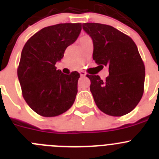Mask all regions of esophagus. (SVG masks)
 <instances>
[{"mask_svg": "<svg viewBox=\"0 0 159 159\" xmlns=\"http://www.w3.org/2000/svg\"><path fill=\"white\" fill-rule=\"evenodd\" d=\"M80 74L81 76H85V75H86V72H85V71H80Z\"/></svg>", "mask_w": 159, "mask_h": 159, "instance_id": "1", "label": "esophagus"}]
</instances>
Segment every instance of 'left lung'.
Masks as SVG:
<instances>
[{"instance_id": "1", "label": "left lung", "mask_w": 159, "mask_h": 159, "mask_svg": "<svg viewBox=\"0 0 159 159\" xmlns=\"http://www.w3.org/2000/svg\"><path fill=\"white\" fill-rule=\"evenodd\" d=\"M83 29L93 40V60L109 71L105 80L87 75L95 104L108 116H125L137 106L144 92L145 66L137 46L130 36L110 25L84 23Z\"/></svg>"}]
</instances>
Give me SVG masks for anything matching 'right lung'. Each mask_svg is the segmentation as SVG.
<instances>
[{
    "label": "right lung",
    "instance_id": "obj_1",
    "mask_svg": "<svg viewBox=\"0 0 159 159\" xmlns=\"http://www.w3.org/2000/svg\"><path fill=\"white\" fill-rule=\"evenodd\" d=\"M81 29V23L52 25L35 33L24 46L18 79L25 102L40 116H58L74 103L80 73L66 75L55 64L76 40Z\"/></svg>",
    "mask_w": 159,
    "mask_h": 159
}]
</instances>
